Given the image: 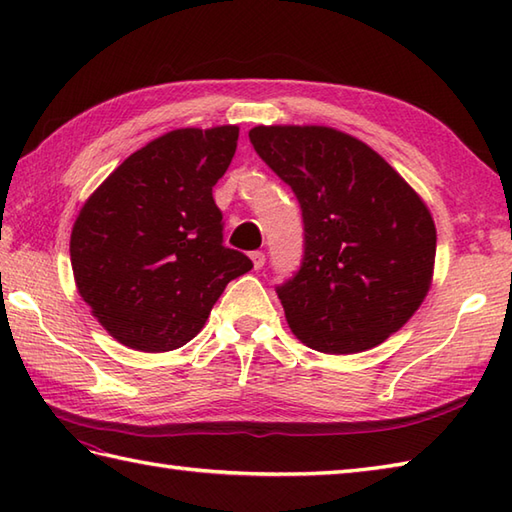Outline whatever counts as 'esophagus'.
<instances>
[{
    "mask_svg": "<svg viewBox=\"0 0 512 512\" xmlns=\"http://www.w3.org/2000/svg\"><path fill=\"white\" fill-rule=\"evenodd\" d=\"M250 259H253L255 270H259V268L266 264V255L262 253V250H255V253H250Z\"/></svg>",
    "mask_w": 512,
    "mask_h": 512,
    "instance_id": "1",
    "label": "esophagus"
}]
</instances>
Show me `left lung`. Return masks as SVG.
<instances>
[{
    "label": "left lung",
    "instance_id": "obj_1",
    "mask_svg": "<svg viewBox=\"0 0 512 512\" xmlns=\"http://www.w3.org/2000/svg\"><path fill=\"white\" fill-rule=\"evenodd\" d=\"M295 191L303 262L277 286L290 330L325 354L383 343L420 308L436 262V224L420 195L361 140L321 125L248 132Z\"/></svg>",
    "mask_w": 512,
    "mask_h": 512
}]
</instances>
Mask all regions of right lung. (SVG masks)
<instances>
[{
	"label": "right lung",
	"instance_id": "right-lung-1",
	"mask_svg": "<svg viewBox=\"0 0 512 512\" xmlns=\"http://www.w3.org/2000/svg\"><path fill=\"white\" fill-rule=\"evenodd\" d=\"M239 127L173 129L134 151L76 217L79 295L118 343L169 352L198 334L231 279L253 262L224 246L213 200Z\"/></svg>",
	"mask_w": 512,
	"mask_h": 512
}]
</instances>
